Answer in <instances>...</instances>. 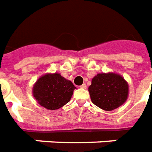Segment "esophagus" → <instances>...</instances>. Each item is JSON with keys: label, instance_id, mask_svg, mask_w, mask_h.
<instances>
[{"label": "esophagus", "instance_id": "esophagus-1", "mask_svg": "<svg viewBox=\"0 0 152 152\" xmlns=\"http://www.w3.org/2000/svg\"><path fill=\"white\" fill-rule=\"evenodd\" d=\"M80 87L81 88H83V89H86V88H87V85H86L85 83H83V85H81Z\"/></svg>", "mask_w": 152, "mask_h": 152}]
</instances>
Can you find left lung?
Segmentation results:
<instances>
[{
  "label": "left lung",
  "instance_id": "left-lung-1",
  "mask_svg": "<svg viewBox=\"0 0 152 152\" xmlns=\"http://www.w3.org/2000/svg\"><path fill=\"white\" fill-rule=\"evenodd\" d=\"M88 91L94 104L105 111H113L126 101L129 85L118 74L101 73L93 77Z\"/></svg>",
  "mask_w": 152,
  "mask_h": 152
}]
</instances>
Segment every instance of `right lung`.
I'll return each instance as SVG.
<instances>
[{
	"label": "right lung",
	"mask_w": 152,
	"mask_h": 152,
	"mask_svg": "<svg viewBox=\"0 0 152 152\" xmlns=\"http://www.w3.org/2000/svg\"><path fill=\"white\" fill-rule=\"evenodd\" d=\"M76 87L58 73L45 74L35 82L32 94L38 104L48 110H56L71 99Z\"/></svg>",
	"instance_id": "add662e5"
}]
</instances>
